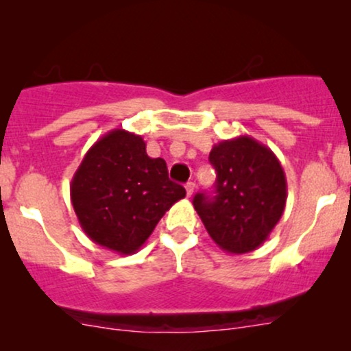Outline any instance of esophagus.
Instances as JSON below:
<instances>
[{
	"label": "esophagus",
	"mask_w": 351,
	"mask_h": 351,
	"mask_svg": "<svg viewBox=\"0 0 351 351\" xmlns=\"http://www.w3.org/2000/svg\"><path fill=\"white\" fill-rule=\"evenodd\" d=\"M186 193H188V196H191L193 193H195V189H196V183H193V181H188L186 183Z\"/></svg>",
	"instance_id": "obj_1"
}]
</instances>
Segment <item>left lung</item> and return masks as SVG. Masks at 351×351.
<instances>
[{"label":"left lung","instance_id":"left-lung-1","mask_svg":"<svg viewBox=\"0 0 351 351\" xmlns=\"http://www.w3.org/2000/svg\"><path fill=\"white\" fill-rule=\"evenodd\" d=\"M209 162L215 195L198 193L193 206L211 239L229 254L259 247L284 215L287 180L271 148L241 135L216 143Z\"/></svg>","mask_w":351,"mask_h":351}]
</instances>
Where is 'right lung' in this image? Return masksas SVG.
<instances>
[{
	"label": "right lung",
	"mask_w": 351,
	"mask_h": 351,
	"mask_svg": "<svg viewBox=\"0 0 351 351\" xmlns=\"http://www.w3.org/2000/svg\"><path fill=\"white\" fill-rule=\"evenodd\" d=\"M186 189L168 178L163 158H150L140 135L115 128L88 148L71 181V201L84 232L122 256L135 254Z\"/></svg>",
	"instance_id": "right-lung-1"
}]
</instances>
